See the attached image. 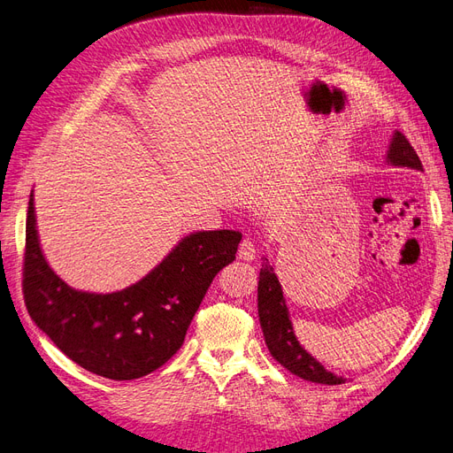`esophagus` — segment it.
I'll use <instances>...</instances> for the list:
<instances>
[{
    "instance_id": "34e87169",
    "label": "esophagus",
    "mask_w": 453,
    "mask_h": 453,
    "mask_svg": "<svg viewBox=\"0 0 453 453\" xmlns=\"http://www.w3.org/2000/svg\"><path fill=\"white\" fill-rule=\"evenodd\" d=\"M239 257L244 261H254L257 257V244L252 239H244L239 246Z\"/></svg>"
}]
</instances>
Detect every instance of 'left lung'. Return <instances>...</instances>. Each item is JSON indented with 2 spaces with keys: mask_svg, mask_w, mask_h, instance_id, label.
I'll return each instance as SVG.
<instances>
[{
  "mask_svg": "<svg viewBox=\"0 0 453 453\" xmlns=\"http://www.w3.org/2000/svg\"><path fill=\"white\" fill-rule=\"evenodd\" d=\"M388 162L399 167H411V170H424L416 150L399 130L394 132L388 149ZM257 311L265 343L269 347L274 360L280 362L286 370L300 379L319 384L345 382L343 377H338L325 370V365H321L311 355H308L304 347L298 343L293 332V325L289 321V310L286 306L281 286L274 274L273 265L266 257H263L257 283Z\"/></svg>",
  "mask_w": 453,
  "mask_h": 453,
  "instance_id": "1",
  "label": "left lung"
}]
</instances>
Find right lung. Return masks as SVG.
I'll return each mask as SVG.
<instances>
[{"instance_id":"obj_1","label":"right lung","mask_w":453,"mask_h":453,"mask_svg":"<svg viewBox=\"0 0 453 453\" xmlns=\"http://www.w3.org/2000/svg\"><path fill=\"white\" fill-rule=\"evenodd\" d=\"M239 231H197L134 286L108 295L76 291L48 266L29 196L24 300L35 325L73 362L113 380L140 379L180 349L212 278L235 259Z\"/></svg>"}]
</instances>
